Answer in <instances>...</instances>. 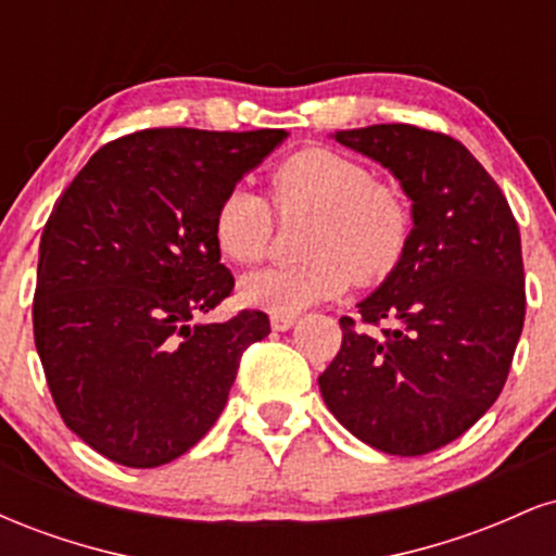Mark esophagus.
I'll return each mask as SVG.
<instances>
[{
    "mask_svg": "<svg viewBox=\"0 0 556 556\" xmlns=\"http://www.w3.org/2000/svg\"><path fill=\"white\" fill-rule=\"evenodd\" d=\"M298 316H271V329L274 331H287L295 327Z\"/></svg>",
    "mask_w": 556,
    "mask_h": 556,
    "instance_id": "34e87169",
    "label": "esophagus"
}]
</instances>
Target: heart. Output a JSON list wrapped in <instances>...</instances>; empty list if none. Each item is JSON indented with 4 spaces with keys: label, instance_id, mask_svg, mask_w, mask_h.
<instances>
[{
    "label": "heart",
    "instance_id": "heart-1",
    "mask_svg": "<svg viewBox=\"0 0 556 556\" xmlns=\"http://www.w3.org/2000/svg\"><path fill=\"white\" fill-rule=\"evenodd\" d=\"M274 198L282 208H311L318 219L305 240L298 266H271L248 274L242 303L271 316L340 298L350 282L374 285L405 258L413 238V208L402 190L376 182L374 172L331 149H303L285 159L271 175ZM214 242L227 261L251 266L271 242V208L248 185L229 188L214 212Z\"/></svg>",
    "mask_w": 556,
    "mask_h": 556
}]
</instances>
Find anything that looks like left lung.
<instances>
[{
  "mask_svg": "<svg viewBox=\"0 0 556 556\" xmlns=\"http://www.w3.org/2000/svg\"><path fill=\"white\" fill-rule=\"evenodd\" d=\"M410 198L405 258L340 318L318 389L340 424L387 455L455 442L500 397L526 318L520 232L500 185L460 140L413 125L337 130Z\"/></svg>",
  "mask_w": 556,
  "mask_h": 556,
  "instance_id": "8db88e82",
  "label": "left lung"
}]
</instances>
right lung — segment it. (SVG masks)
I'll use <instances>...</instances> for the list:
<instances>
[{"instance_id":"1","label":"right lung","mask_w":556,"mask_h":556,"mask_svg":"<svg viewBox=\"0 0 556 556\" xmlns=\"http://www.w3.org/2000/svg\"><path fill=\"white\" fill-rule=\"evenodd\" d=\"M285 130H140L88 159L38 245L34 337L56 410L88 446L159 468L201 442L269 318L195 321L232 292L216 203Z\"/></svg>"}]
</instances>
